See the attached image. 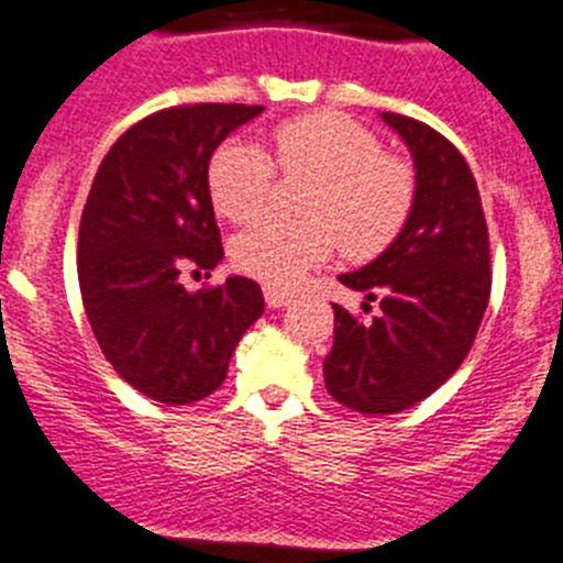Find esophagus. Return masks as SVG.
<instances>
[{"instance_id":"34e87169","label":"esophagus","mask_w":563,"mask_h":563,"mask_svg":"<svg viewBox=\"0 0 563 563\" xmlns=\"http://www.w3.org/2000/svg\"><path fill=\"white\" fill-rule=\"evenodd\" d=\"M263 297H266V306L269 308H283L288 300H291V294L283 291L277 286H263Z\"/></svg>"}]
</instances>
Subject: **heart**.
Masks as SVG:
<instances>
[{
    "mask_svg": "<svg viewBox=\"0 0 563 563\" xmlns=\"http://www.w3.org/2000/svg\"><path fill=\"white\" fill-rule=\"evenodd\" d=\"M272 156L246 140H227L207 162V194L227 221L244 224L269 205L275 165L288 179H313L306 224L266 219L232 241L238 272L286 288L333 252L373 261L398 241L415 207V170L382 151V140L336 111L300 114L272 131ZM276 162L272 163L271 159Z\"/></svg>",
    "mask_w": 563,
    "mask_h": 563,
    "instance_id": "obj_1",
    "label": "heart"
}]
</instances>
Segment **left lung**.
I'll return each instance as SVG.
<instances>
[{
  "label": "left lung",
  "mask_w": 563,
  "mask_h": 563,
  "mask_svg": "<svg viewBox=\"0 0 563 563\" xmlns=\"http://www.w3.org/2000/svg\"><path fill=\"white\" fill-rule=\"evenodd\" d=\"M415 159V207L387 252L339 280L382 313L333 306L328 393L364 415H393L432 395L468 356L490 297L488 224L468 162L432 125L382 114ZM367 306V302H364Z\"/></svg>",
  "instance_id": "8db88e82"
}]
</instances>
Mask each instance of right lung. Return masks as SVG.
<instances>
[{
    "label": "right lung",
    "instance_id": "obj_1",
    "mask_svg": "<svg viewBox=\"0 0 563 563\" xmlns=\"http://www.w3.org/2000/svg\"><path fill=\"white\" fill-rule=\"evenodd\" d=\"M263 106H170L131 125L95 174L78 232V283L106 362L159 404L221 387L238 339L263 313L255 280L227 277L190 294L185 269L224 257L207 162Z\"/></svg>",
    "mask_w": 563,
    "mask_h": 563
}]
</instances>
